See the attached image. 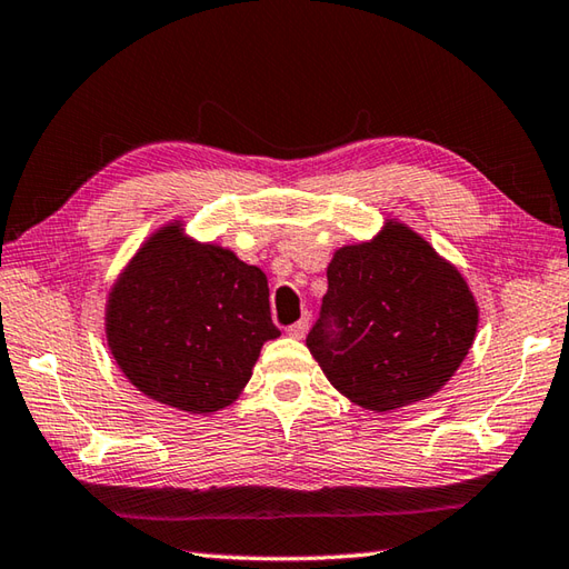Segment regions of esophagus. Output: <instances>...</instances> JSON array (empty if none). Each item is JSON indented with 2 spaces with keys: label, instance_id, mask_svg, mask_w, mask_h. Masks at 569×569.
<instances>
[{
  "label": "esophagus",
  "instance_id": "esophagus-1",
  "mask_svg": "<svg viewBox=\"0 0 569 569\" xmlns=\"http://www.w3.org/2000/svg\"><path fill=\"white\" fill-rule=\"evenodd\" d=\"M308 326H310V320H308V316H303L300 320H296L293 326H288V336L291 338H296V340H300V338H306V332H308Z\"/></svg>",
  "mask_w": 569,
  "mask_h": 569
}]
</instances>
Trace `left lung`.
<instances>
[{
    "mask_svg": "<svg viewBox=\"0 0 569 569\" xmlns=\"http://www.w3.org/2000/svg\"><path fill=\"white\" fill-rule=\"evenodd\" d=\"M478 303L451 261L387 219L328 263V293L308 350L328 382L362 409L392 411L437 395L469 355Z\"/></svg>",
    "mask_w": 569,
    "mask_h": 569,
    "instance_id": "1",
    "label": "left lung"
}]
</instances>
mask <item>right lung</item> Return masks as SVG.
I'll list each match as a JSON object with an SVG mask.
<instances>
[{"label":"right lung","instance_id":"add662e5","mask_svg":"<svg viewBox=\"0 0 569 569\" xmlns=\"http://www.w3.org/2000/svg\"><path fill=\"white\" fill-rule=\"evenodd\" d=\"M278 336L266 273L187 237L180 219L150 233L106 303V340L128 382L187 415L237 402Z\"/></svg>","mask_w":569,"mask_h":569}]
</instances>
